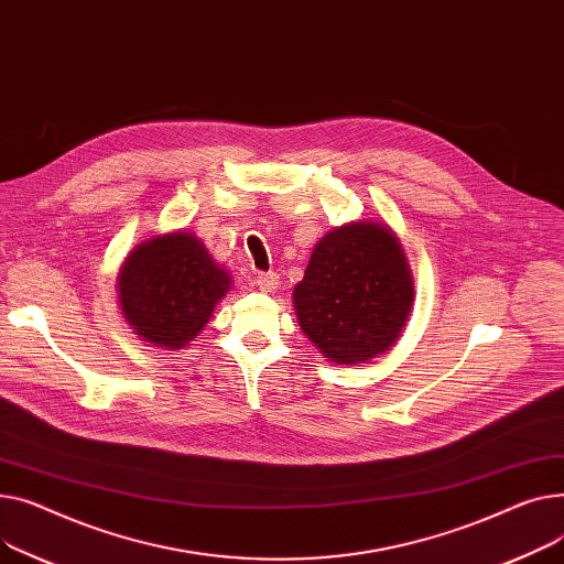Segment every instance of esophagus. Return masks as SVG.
Here are the masks:
<instances>
[{"instance_id": "obj_1", "label": "esophagus", "mask_w": 564, "mask_h": 564, "mask_svg": "<svg viewBox=\"0 0 564 564\" xmlns=\"http://www.w3.org/2000/svg\"><path fill=\"white\" fill-rule=\"evenodd\" d=\"M254 284H257L259 291H263V293H273V291L278 289V284H280V278H278L275 273H259V275L254 278Z\"/></svg>"}]
</instances>
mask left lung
I'll list each match as a JSON object with an SVG mask.
<instances>
[{
	"label": "left lung",
	"instance_id": "8db88e82",
	"mask_svg": "<svg viewBox=\"0 0 564 564\" xmlns=\"http://www.w3.org/2000/svg\"><path fill=\"white\" fill-rule=\"evenodd\" d=\"M414 303L405 252L384 223L355 220L316 243L293 307L307 339L335 364H361L401 337Z\"/></svg>",
	"mask_w": 564,
	"mask_h": 564
}]
</instances>
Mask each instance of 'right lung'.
Returning <instances> with one entry per match:
<instances>
[{"label": "right lung", "mask_w": 564, "mask_h": 564, "mask_svg": "<svg viewBox=\"0 0 564 564\" xmlns=\"http://www.w3.org/2000/svg\"><path fill=\"white\" fill-rule=\"evenodd\" d=\"M229 273L186 229L152 237L131 250L118 273L120 310L141 341L180 350L209 323L229 291Z\"/></svg>", "instance_id": "obj_1"}]
</instances>
